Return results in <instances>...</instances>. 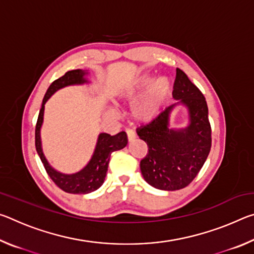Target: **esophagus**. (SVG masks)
<instances>
[{
	"mask_svg": "<svg viewBox=\"0 0 254 254\" xmlns=\"http://www.w3.org/2000/svg\"><path fill=\"white\" fill-rule=\"evenodd\" d=\"M126 132H127V140H128V142H132V141H134V140H135L136 134H135V132H134V131L131 130V128H127V130Z\"/></svg>",
	"mask_w": 254,
	"mask_h": 254,
	"instance_id": "1",
	"label": "esophagus"
}]
</instances>
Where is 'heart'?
<instances>
[{
	"mask_svg": "<svg viewBox=\"0 0 254 254\" xmlns=\"http://www.w3.org/2000/svg\"><path fill=\"white\" fill-rule=\"evenodd\" d=\"M153 82V77L144 76L141 78L139 83L132 91L128 92L124 100L128 103H134L143 95L151 84ZM170 93V83L169 80L161 77V78L154 81L151 88H150L147 94L141 98V100L133 106L132 114L137 121H151L159 113V111L163 105Z\"/></svg>",
	"mask_w": 254,
	"mask_h": 254,
	"instance_id": "heart-1",
	"label": "heart"
}]
</instances>
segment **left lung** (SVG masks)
<instances>
[{
  "label": "left lung",
  "instance_id": "obj_1",
  "mask_svg": "<svg viewBox=\"0 0 254 254\" xmlns=\"http://www.w3.org/2000/svg\"><path fill=\"white\" fill-rule=\"evenodd\" d=\"M173 96L188 107L189 126L169 128L175 105L167 107L151 122L140 127L137 135L148 144V153L140 162L145 182L162 190L187 187L198 175L212 147V127L203 93L179 68L176 69Z\"/></svg>",
  "mask_w": 254,
  "mask_h": 254
}]
</instances>
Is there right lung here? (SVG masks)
<instances>
[{
    "instance_id": "right-lung-1",
    "label": "right lung",
    "mask_w": 254,
    "mask_h": 254,
    "mask_svg": "<svg viewBox=\"0 0 254 254\" xmlns=\"http://www.w3.org/2000/svg\"><path fill=\"white\" fill-rule=\"evenodd\" d=\"M86 74L87 72L81 69L69 70L60 78L53 81L48 91L45 94L44 100H42V106L36 124V149L41 159V162L44 163L47 174L62 190L69 192V194H88V192H92L100 188L105 180L111 153L117 151V150L123 149L127 144V136L126 132L122 131L115 135L101 133L98 135L95 151H94L91 161L83 170L74 175H64L58 173L54 168H51L48 161L46 160L44 153H42L40 140V127L42 121H44L46 102L59 88L68 85L86 83L87 80L84 77Z\"/></svg>"
}]
</instances>
